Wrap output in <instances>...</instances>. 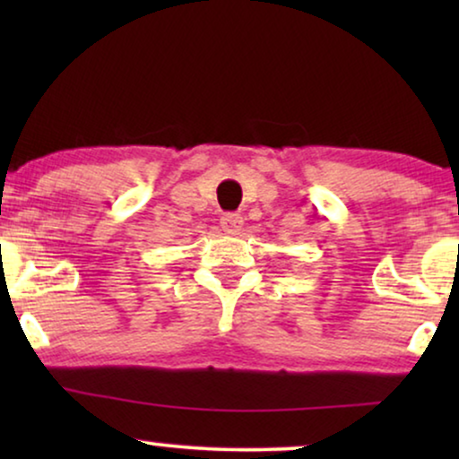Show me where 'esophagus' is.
<instances>
[{
  "label": "esophagus",
  "mask_w": 459,
  "mask_h": 459,
  "mask_svg": "<svg viewBox=\"0 0 459 459\" xmlns=\"http://www.w3.org/2000/svg\"><path fill=\"white\" fill-rule=\"evenodd\" d=\"M242 217L236 215V212H228V215L221 217V230L228 231V234H238L242 230Z\"/></svg>",
  "instance_id": "esophagus-1"
}]
</instances>
